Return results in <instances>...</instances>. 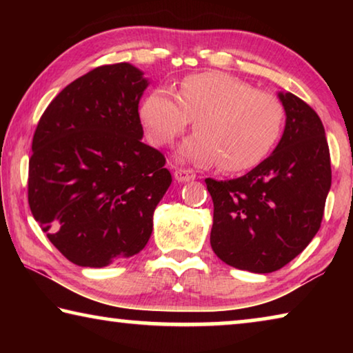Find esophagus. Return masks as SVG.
I'll use <instances>...</instances> for the list:
<instances>
[{"label": "esophagus", "mask_w": 353, "mask_h": 353, "mask_svg": "<svg viewBox=\"0 0 353 353\" xmlns=\"http://www.w3.org/2000/svg\"><path fill=\"white\" fill-rule=\"evenodd\" d=\"M174 177L177 179L179 182H188V181H193V179H196V174H194L193 170L177 168L174 171Z\"/></svg>", "instance_id": "obj_1"}]
</instances>
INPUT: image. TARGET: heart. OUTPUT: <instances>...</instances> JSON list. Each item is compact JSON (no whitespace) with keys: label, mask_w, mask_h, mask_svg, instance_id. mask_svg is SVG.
<instances>
[{"label":"heart","mask_w":353,"mask_h":353,"mask_svg":"<svg viewBox=\"0 0 353 353\" xmlns=\"http://www.w3.org/2000/svg\"><path fill=\"white\" fill-rule=\"evenodd\" d=\"M140 119L157 146L171 145L194 119L196 135L185 141L182 157L243 172L260 165L277 146L285 107L271 92L255 90L223 71H205L185 77L176 99L163 87L149 92L140 105Z\"/></svg>","instance_id":"obj_1"}]
</instances>
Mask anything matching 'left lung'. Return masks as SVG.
Wrapping results in <instances>:
<instances>
[{"label":"left lung","mask_w":353,"mask_h":353,"mask_svg":"<svg viewBox=\"0 0 353 353\" xmlns=\"http://www.w3.org/2000/svg\"><path fill=\"white\" fill-rule=\"evenodd\" d=\"M270 157L232 181L205 179L213 199V252L229 266L268 274L297 256L318 234L332 185L330 151L321 118L292 93Z\"/></svg>","instance_id":"obj_1"}]
</instances>
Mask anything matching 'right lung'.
<instances>
[{
  "label": "right lung",
  "instance_id": "add662e5",
  "mask_svg": "<svg viewBox=\"0 0 353 353\" xmlns=\"http://www.w3.org/2000/svg\"><path fill=\"white\" fill-rule=\"evenodd\" d=\"M148 81L103 65L51 101L34 132L28 202L48 240L77 266L103 268L146 246L171 185L165 155L141 141Z\"/></svg>",
  "mask_w": 353,
  "mask_h": 353
}]
</instances>
